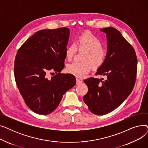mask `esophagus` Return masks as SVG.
Wrapping results in <instances>:
<instances>
[{"instance_id": "esophagus-1", "label": "esophagus", "mask_w": 148, "mask_h": 148, "mask_svg": "<svg viewBox=\"0 0 148 148\" xmlns=\"http://www.w3.org/2000/svg\"><path fill=\"white\" fill-rule=\"evenodd\" d=\"M82 82H83V81H82V80L79 79V78H76V83H77V84H80V83H82Z\"/></svg>"}]
</instances>
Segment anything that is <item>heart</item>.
Masks as SVG:
<instances>
[{
    "mask_svg": "<svg viewBox=\"0 0 148 148\" xmlns=\"http://www.w3.org/2000/svg\"><path fill=\"white\" fill-rule=\"evenodd\" d=\"M77 47L84 50L82 60L74 62L66 66V72L79 78L83 77L89 73L91 67L97 69L101 66L106 59L107 51L102 47L100 39L90 32H86L77 38ZM77 50L76 46L70 44L65 50V58L67 60L72 59Z\"/></svg>",
    "mask_w": 148,
    "mask_h": 148,
    "instance_id": "b5f03b06",
    "label": "heart"
}]
</instances>
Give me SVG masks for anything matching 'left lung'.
Instances as JSON below:
<instances>
[{"label":"left lung","instance_id":"8db88e82","mask_svg":"<svg viewBox=\"0 0 148 148\" xmlns=\"http://www.w3.org/2000/svg\"><path fill=\"white\" fill-rule=\"evenodd\" d=\"M107 36V58L96 75L105 76L84 80L88 92L83 101L95 114L104 115L114 110L130 95L136 79L137 59L136 52L116 29H100Z\"/></svg>","mask_w":148,"mask_h":148}]
</instances>
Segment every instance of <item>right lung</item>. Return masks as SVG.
<instances>
[{"label":"right lung","instance_id":"1","mask_svg":"<svg viewBox=\"0 0 148 148\" xmlns=\"http://www.w3.org/2000/svg\"><path fill=\"white\" fill-rule=\"evenodd\" d=\"M69 37L67 27L41 30L28 38L17 51L15 82L26 105L37 114H50L65 93L75 86L73 75L60 73L64 68ZM50 71L57 74L49 78Z\"/></svg>","mask_w":148,"mask_h":148}]
</instances>
